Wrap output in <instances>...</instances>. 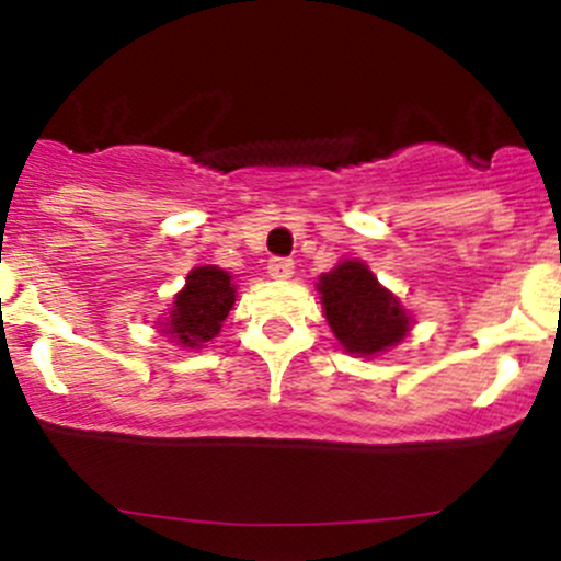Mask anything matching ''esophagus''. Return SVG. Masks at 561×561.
<instances>
[{"instance_id":"34e87169","label":"esophagus","mask_w":561,"mask_h":561,"mask_svg":"<svg viewBox=\"0 0 561 561\" xmlns=\"http://www.w3.org/2000/svg\"><path fill=\"white\" fill-rule=\"evenodd\" d=\"M268 274L271 279H290L296 274V263L290 257H274V261H268Z\"/></svg>"}]
</instances>
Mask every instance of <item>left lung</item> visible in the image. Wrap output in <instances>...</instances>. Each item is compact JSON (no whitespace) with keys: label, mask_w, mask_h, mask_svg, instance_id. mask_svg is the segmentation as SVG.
Wrapping results in <instances>:
<instances>
[{"label":"left lung","mask_w":561,"mask_h":561,"mask_svg":"<svg viewBox=\"0 0 561 561\" xmlns=\"http://www.w3.org/2000/svg\"><path fill=\"white\" fill-rule=\"evenodd\" d=\"M317 293L330 330L350 355L374 357L389 352L414 325L400 298L357 257L339 261L322 274Z\"/></svg>","instance_id":"left-lung-1"}]
</instances>
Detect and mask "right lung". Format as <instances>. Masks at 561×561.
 I'll use <instances>...</instances> for the list:
<instances>
[{"label":"right lung","mask_w":561,"mask_h":561,"mask_svg":"<svg viewBox=\"0 0 561 561\" xmlns=\"http://www.w3.org/2000/svg\"><path fill=\"white\" fill-rule=\"evenodd\" d=\"M233 304V276L217 265H196L185 276V287L174 296L169 317L156 328L185 350H202L206 341L217 339Z\"/></svg>","instance_id":"right-lung-1"}]
</instances>
